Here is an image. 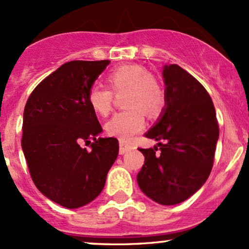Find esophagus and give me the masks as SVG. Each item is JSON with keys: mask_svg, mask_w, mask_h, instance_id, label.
<instances>
[{"mask_svg": "<svg viewBox=\"0 0 249 249\" xmlns=\"http://www.w3.org/2000/svg\"><path fill=\"white\" fill-rule=\"evenodd\" d=\"M131 148H132V146H131V145L125 144L124 142H119V153H121V154L126 153L127 151H130V150H131Z\"/></svg>", "mask_w": 249, "mask_h": 249, "instance_id": "34e87169", "label": "esophagus"}]
</instances>
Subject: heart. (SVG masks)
Here are the masks:
<instances>
[{"mask_svg": "<svg viewBox=\"0 0 249 249\" xmlns=\"http://www.w3.org/2000/svg\"><path fill=\"white\" fill-rule=\"evenodd\" d=\"M107 88L92 85L88 91L91 108L101 116H107L112 108L113 93L124 92L125 110L117 112L107 124V131L122 142H128L142 130L145 115L158 117L166 103L160 82L139 65H123L107 75Z\"/></svg>", "mask_w": 249, "mask_h": 249, "instance_id": "b5f03b06", "label": "heart"}]
</instances>
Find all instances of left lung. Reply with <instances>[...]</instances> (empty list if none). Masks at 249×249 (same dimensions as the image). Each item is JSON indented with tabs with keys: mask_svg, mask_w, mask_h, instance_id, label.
Returning <instances> with one entry per match:
<instances>
[{
	"mask_svg": "<svg viewBox=\"0 0 249 249\" xmlns=\"http://www.w3.org/2000/svg\"><path fill=\"white\" fill-rule=\"evenodd\" d=\"M166 103L158 123L145 134L158 147L139 148L145 162L139 187L160 205H177L206 182L219 138L215 108L206 89L177 64L162 71Z\"/></svg>",
	"mask_w": 249,
	"mask_h": 249,
	"instance_id": "8db88e82",
	"label": "left lung"
}]
</instances>
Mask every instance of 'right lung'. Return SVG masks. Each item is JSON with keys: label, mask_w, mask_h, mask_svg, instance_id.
Returning a JSON list of instances; mask_svg holds the SVG:
<instances>
[{"label": "right lung", "mask_w": 249, "mask_h": 249, "mask_svg": "<svg viewBox=\"0 0 249 249\" xmlns=\"http://www.w3.org/2000/svg\"><path fill=\"white\" fill-rule=\"evenodd\" d=\"M108 63H65L37 85L25 104L22 150L31 179L39 192L65 208L96 199L118 156L116 138H98L103 128L88 102L89 89Z\"/></svg>", "instance_id": "right-lung-1"}]
</instances>
